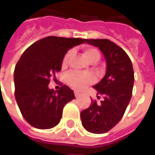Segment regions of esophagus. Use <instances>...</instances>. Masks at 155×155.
Listing matches in <instances>:
<instances>
[{"label":"esophagus","mask_w":155,"mask_h":155,"mask_svg":"<svg viewBox=\"0 0 155 155\" xmlns=\"http://www.w3.org/2000/svg\"><path fill=\"white\" fill-rule=\"evenodd\" d=\"M74 96H75V98H79V97L81 96V94L78 93V92H75V93H74Z\"/></svg>","instance_id":"34e87169"}]
</instances>
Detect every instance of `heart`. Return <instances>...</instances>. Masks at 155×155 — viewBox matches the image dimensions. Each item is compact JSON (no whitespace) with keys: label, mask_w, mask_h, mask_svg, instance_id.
Segmentation results:
<instances>
[{"label":"heart","mask_w":155,"mask_h":155,"mask_svg":"<svg viewBox=\"0 0 155 155\" xmlns=\"http://www.w3.org/2000/svg\"><path fill=\"white\" fill-rule=\"evenodd\" d=\"M71 56V52H68L63 58L62 64L66 65L69 57ZM84 56L90 62H96L100 58V54L96 49L87 48L84 51ZM66 81L68 85L75 90H81L86 86L93 83L94 81V75L91 74H81V73L71 72L69 73L66 77Z\"/></svg>","instance_id":"b5f03b06"}]
</instances>
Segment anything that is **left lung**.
<instances>
[{
  "instance_id": "left-lung-1",
  "label": "left lung",
  "mask_w": 155,
  "mask_h": 155,
  "mask_svg": "<svg viewBox=\"0 0 155 155\" xmlns=\"http://www.w3.org/2000/svg\"><path fill=\"white\" fill-rule=\"evenodd\" d=\"M88 45L98 47L106 61L103 79L93 87L104 99L100 104L92 101L87 109L81 112L83 127L94 134L111 130L123 117L132 96L134 70L126 52L108 39H85Z\"/></svg>"
}]
</instances>
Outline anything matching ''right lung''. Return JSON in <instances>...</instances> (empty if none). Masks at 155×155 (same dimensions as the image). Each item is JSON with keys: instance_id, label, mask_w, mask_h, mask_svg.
Returning <instances> with one entry per match:
<instances>
[{"instance_id": "right-lung-1", "label": "right lung", "mask_w": 155, "mask_h": 155, "mask_svg": "<svg viewBox=\"0 0 155 155\" xmlns=\"http://www.w3.org/2000/svg\"><path fill=\"white\" fill-rule=\"evenodd\" d=\"M83 38L51 36L37 41L20 56L14 69L15 99L25 121L34 128L48 130L61 120L62 109L74 99L72 89L49 88L51 76L60 71L65 55Z\"/></svg>"}]
</instances>
